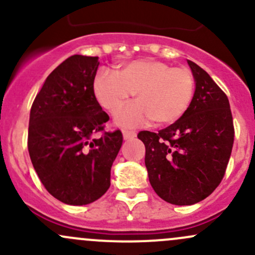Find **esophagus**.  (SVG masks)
<instances>
[{
	"label": "esophagus",
	"instance_id": "34e87169",
	"mask_svg": "<svg viewBox=\"0 0 255 255\" xmlns=\"http://www.w3.org/2000/svg\"><path fill=\"white\" fill-rule=\"evenodd\" d=\"M135 135H136V133L134 132V130H128V129L123 130V138H125V140H129V139H133Z\"/></svg>",
	"mask_w": 255,
	"mask_h": 255
}]
</instances>
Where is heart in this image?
Here are the masks:
<instances>
[{
	"mask_svg": "<svg viewBox=\"0 0 255 255\" xmlns=\"http://www.w3.org/2000/svg\"><path fill=\"white\" fill-rule=\"evenodd\" d=\"M195 89L191 70L155 59L130 61L117 74L102 69L93 80L98 103L110 113L135 93L138 102L120 109L115 115V121L122 127H138L151 120L158 125L178 121L191 105Z\"/></svg>",
	"mask_w": 255,
	"mask_h": 255,
	"instance_id": "1",
	"label": "heart"
}]
</instances>
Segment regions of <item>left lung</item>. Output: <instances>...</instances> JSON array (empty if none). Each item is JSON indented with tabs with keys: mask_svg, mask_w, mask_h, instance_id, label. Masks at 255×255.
Wrapping results in <instances>:
<instances>
[{
	"mask_svg": "<svg viewBox=\"0 0 255 255\" xmlns=\"http://www.w3.org/2000/svg\"><path fill=\"white\" fill-rule=\"evenodd\" d=\"M194 100L178 121L158 133L142 130L145 166L162 200L190 206L208 197L223 180L234 145V121L226 94L194 61Z\"/></svg>",
	"mask_w": 255,
	"mask_h": 255,
	"instance_id": "obj_1",
	"label": "left lung"
}]
</instances>
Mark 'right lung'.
<instances>
[{
	"label": "right lung",
	"instance_id": "1",
	"mask_svg": "<svg viewBox=\"0 0 255 255\" xmlns=\"http://www.w3.org/2000/svg\"><path fill=\"white\" fill-rule=\"evenodd\" d=\"M98 57L75 54L46 78L30 111L27 149L41 183L66 205L94 202L110 187L121 130L103 131L109 115L93 92Z\"/></svg>",
	"mask_w": 255,
	"mask_h": 255
}]
</instances>
